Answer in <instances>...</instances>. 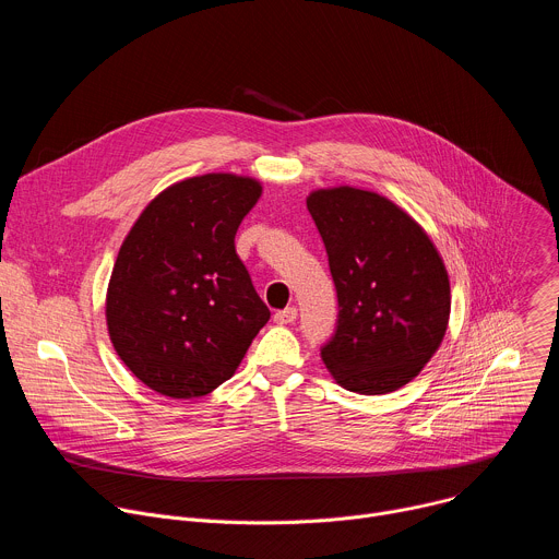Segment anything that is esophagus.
Returning a JSON list of instances; mask_svg holds the SVG:
<instances>
[{
  "label": "esophagus",
  "instance_id": "1",
  "mask_svg": "<svg viewBox=\"0 0 559 559\" xmlns=\"http://www.w3.org/2000/svg\"><path fill=\"white\" fill-rule=\"evenodd\" d=\"M296 316H298V309H296V307H285V309H281V311L274 313V321H276L278 325H289V323L296 321Z\"/></svg>",
  "mask_w": 559,
  "mask_h": 559
}]
</instances>
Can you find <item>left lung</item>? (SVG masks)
Wrapping results in <instances>:
<instances>
[{"label":"left lung","instance_id":"1","mask_svg":"<svg viewBox=\"0 0 559 559\" xmlns=\"http://www.w3.org/2000/svg\"><path fill=\"white\" fill-rule=\"evenodd\" d=\"M307 210L338 296L336 332L321 349L323 362L349 391L401 389L447 332L451 289L438 250L407 212L376 192L316 190Z\"/></svg>","mask_w":559,"mask_h":559}]
</instances>
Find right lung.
Listing matches in <instances>:
<instances>
[{
    "label": "right lung",
    "instance_id": "add662e5",
    "mask_svg": "<svg viewBox=\"0 0 559 559\" xmlns=\"http://www.w3.org/2000/svg\"><path fill=\"white\" fill-rule=\"evenodd\" d=\"M259 197L250 177H192L158 194L126 236L106 296L108 334L156 393L214 391L270 321L234 248Z\"/></svg>",
    "mask_w": 559,
    "mask_h": 559
}]
</instances>
